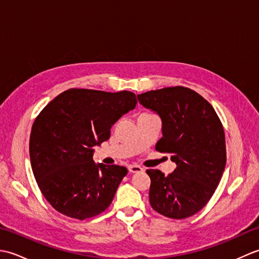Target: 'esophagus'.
<instances>
[{"label": "esophagus", "mask_w": 259, "mask_h": 259, "mask_svg": "<svg viewBox=\"0 0 259 259\" xmlns=\"http://www.w3.org/2000/svg\"><path fill=\"white\" fill-rule=\"evenodd\" d=\"M128 170L131 174H137V172L144 171V168H141L140 166H136V164H130V166L128 167Z\"/></svg>", "instance_id": "1"}]
</instances>
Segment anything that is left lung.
I'll use <instances>...</instances> for the list:
<instances>
[{"label": "left lung", "instance_id": "1", "mask_svg": "<svg viewBox=\"0 0 259 259\" xmlns=\"http://www.w3.org/2000/svg\"><path fill=\"white\" fill-rule=\"evenodd\" d=\"M137 97L161 119L162 138L156 150L171 153L177 166L168 176L158 169L147 170L150 205L169 218L190 217L210 199L226 166L221 120L211 104L188 88L169 87Z\"/></svg>", "mask_w": 259, "mask_h": 259}]
</instances>
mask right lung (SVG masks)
Masks as SVG:
<instances>
[{"label":"right lung","mask_w":259,"mask_h":259,"mask_svg":"<svg viewBox=\"0 0 259 259\" xmlns=\"http://www.w3.org/2000/svg\"><path fill=\"white\" fill-rule=\"evenodd\" d=\"M136 104L130 91L70 89L37 115L30 136L31 166L56 210L83 221L109 207L128 170L96 163L93 148L110 138L111 126Z\"/></svg>","instance_id":"right-lung-1"}]
</instances>
